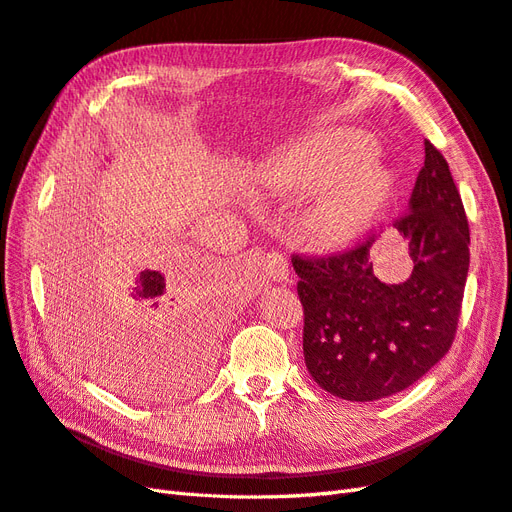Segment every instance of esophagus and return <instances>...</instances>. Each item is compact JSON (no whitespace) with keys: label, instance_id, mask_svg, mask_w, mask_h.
Segmentation results:
<instances>
[{"label":"esophagus","instance_id":"34e87169","mask_svg":"<svg viewBox=\"0 0 512 512\" xmlns=\"http://www.w3.org/2000/svg\"><path fill=\"white\" fill-rule=\"evenodd\" d=\"M264 270L270 281L285 283L290 279V268H287V259L281 253H268L264 257Z\"/></svg>","mask_w":512,"mask_h":512}]
</instances>
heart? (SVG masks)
Returning <instances> with one entry per match:
<instances>
[{
  "mask_svg": "<svg viewBox=\"0 0 512 512\" xmlns=\"http://www.w3.org/2000/svg\"><path fill=\"white\" fill-rule=\"evenodd\" d=\"M374 142L361 134L318 136L272 162L268 179L287 194H309L339 182L313 205L307 229L322 242H342L378 216L391 192L385 168L368 164Z\"/></svg>",
  "mask_w": 512,
  "mask_h": 512,
  "instance_id": "b5f03b06",
  "label": "heart"
}]
</instances>
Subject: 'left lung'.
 Returning <instances> with one entry per match:
<instances>
[{"label":"left lung","mask_w":512,"mask_h":512,"mask_svg":"<svg viewBox=\"0 0 512 512\" xmlns=\"http://www.w3.org/2000/svg\"><path fill=\"white\" fill-rule=\"evenodd\" d=\"M409 212L391 222L411 274L387 283L372 246L383 231L326 257L292 255L303 303L307 370L324 391L352 402L393 396L450 350L469 270V227L450 166L430 140Z\"/></svg>","instance_id":"1"}]
</instances>
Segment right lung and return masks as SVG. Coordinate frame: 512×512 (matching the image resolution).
I'll use <instances>...</instances> for the list:
<instances>
[{"instance_id":"obj_1","label":"right lung","mask_w":512,"mask_h":512,"mask_svg":"<svg viewBox=\"0 0 512 512\" xmlns=\"http://www.w3.org/2000/svg\"><path fill=\"white\" fill-rule=\"evenodd\" d=\"M220 287L201 272L99 270L69 292L60 324L99 381L134 398H168L212 370Z\"/></svg>"}]
</instances>
